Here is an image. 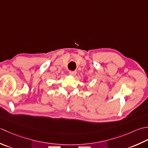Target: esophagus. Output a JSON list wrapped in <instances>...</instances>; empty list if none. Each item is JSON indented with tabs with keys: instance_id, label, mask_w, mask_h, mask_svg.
<instances>
[{
	"instance_id": "esophagus-1",
	"label": "esophagus",
	"mask_w": 148,
	"mask_h": 148,
	"mask_svg": "<svg viewBox=\"0 0 148 148\" xmlns=\"http://www.w3.org/2000/svg\"><path fill=\"white\" fill-rule=\"evenodd\" d=\"M69 74L71 75V76H75V75L77 74V71H70V72H69Z\"/></svg>"
}]
</instances>
